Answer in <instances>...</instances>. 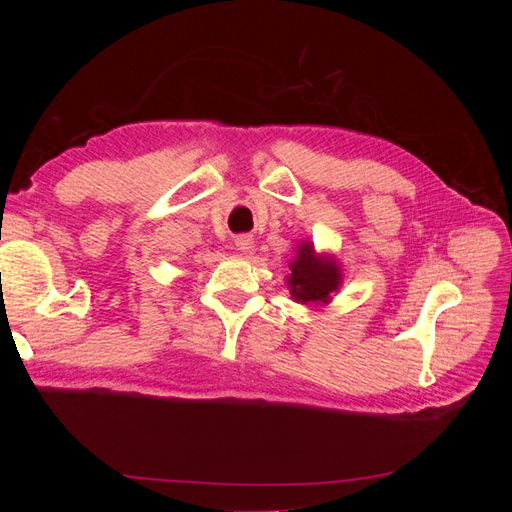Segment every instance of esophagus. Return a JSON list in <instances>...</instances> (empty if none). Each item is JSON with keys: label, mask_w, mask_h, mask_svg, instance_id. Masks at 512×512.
<instances>
[{"label": "esophagus", "mask_w": 512, "mask_h": 512, "mask_svg": "<svg viewBox=\"0 0 512 512\" xmlns=\"http://www.w3.org/2000/svg\"><path fill=\"white\" fill-rule=\"evenodd\" d=\"M235 247L241 254H250L254 250V239L250 235H241L235 239Z\"/></svg>", "instance_id": "34e87169"}]
</instances>
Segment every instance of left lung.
Masks as SVG:
<instances>
[{
	"instance_id": "1",
	"label": "left lung",
	"mask_w": 512,
	"mask_h": 512,
	"mask_svg": "<svg viewBox=\"0 0 512 512\" xmlns=\"http://www.w3.org/2000/svg\"><path fill=\"white\" fill-rule=\"evenodd\" d=\"M288 286L292 299L301 305H324L342 284V271L329 254H316L312 241H303L297 258L290 262Z\"/></svg>"
}]
</instances>
